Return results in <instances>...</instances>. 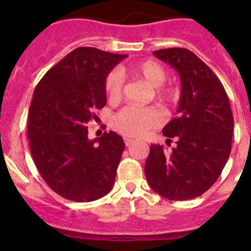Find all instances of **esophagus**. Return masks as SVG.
Here are the masks:
<instances>
[{
  "label": "esophagus",
  "instance_id": "obj_1",
  "mask_svg": "<svg viewBox=\"0 0 251 251\" xmlns=\"http://www.w3.org/2000/svg\"><path fill=\"white\" fill-rule=\"evenodd\" d=\"M124 141H125V144H126V147H130V146H132L133 143H135V140H131V138H124Z\"/></svg>",
  "mask_w": 251,
  "mask_h": 251
}]
</instances>
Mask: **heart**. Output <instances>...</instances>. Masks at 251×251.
Returning a JSON list of instances; mask_svg holds the SVG:
<instances>
[{
  "instance_id": "obj_1",
  "label": "heart",
  "mask_w": 251,
  "mask_h": 251,
  "mask_svg": "<svg viewBox=\"0 0 251 251\" xmlns=\"http://www.w3.org/2000/svg\"><path fill=\"white\" fill-rule=\"evenodd\" d=\"M130 74L151 86V93L156 100L163 103L174 102L178 97V90L175 86L164 83L166 70L159 62L153 59L142 60L128 68ZM104 88L108 100L113 104L120 102L124 95V77L118 70L108 73L104 81ZM163 121V113L155 107L136 108L127 107L123 109L113 120V127L116 132L126 137L140 138L149 131L158 127Z\"/></svg>"
}]
</instances>
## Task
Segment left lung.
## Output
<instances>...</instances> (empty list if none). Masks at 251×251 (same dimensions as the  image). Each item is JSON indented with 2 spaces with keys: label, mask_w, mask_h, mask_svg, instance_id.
I'll return each mask as SVG.
<instances>
[{
  "label": "left lung",
  "mask_w": 251,
  "mask_h": 251,
  "mask_svg": "<svg viewBox=\"0 0 251 251\" xmlns=\"http://www.w3.org/2000/svg\"><path fill=\"white\" fill-rule=\"evenodd\" d=\"M153 54L177 70L181 98L177 116L163 128L165 137L176 138L177 147L166 151L151 144L144 174L161 197L188 201L205 193L224 170L231 154L233 115L221 81L193 52L166 48Z\"/></svg>",
  "instance_id": "left-lung-1"
}]
</instances>
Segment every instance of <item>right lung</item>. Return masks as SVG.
Masks as SVG:
<instances>
[{"instance_id": "obj_1", "label": "right lung", "mask_w": 251, "mask_h": 251, "mask_svg": "<svg viewBox=\"0 0 251 251\" xmlns=\"http://www.w3.org/2000/svg\"><path fill=\"white\" fill-rule=\"evenodd\" d=\"M126 57L78 47L35 88L27 116L30 151L48 187L68 201H97L115 181L124 140L113 131L88 140L87 124L107 103L108 73Z\"/></svg>"}]
</instances>
